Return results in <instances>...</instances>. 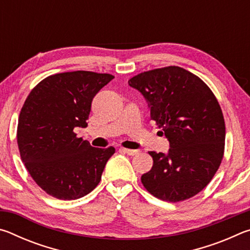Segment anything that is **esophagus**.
Wrapping results in <instances>:
<instances>
[{
    "instance_id": "1",
    "label": "esophagus",
    "mask_w": 250,
    "mask_h": 250,
    "mask_svg": "<svg viewBox=\"0 0 250 250\" xmlns=\"http://www.w3.org/2000/svg\"><path fill=\"white\" fill-rule=\"evenodd\" d=\"M122 151H124V152H125V153H126V154H129V155H135V154L140 153V151H139V150H131V149H122Z\"/></svg>"
}]
</instances>
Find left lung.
I'll use <instances>...</instances> for the list:
<instances>
[{
  "instance_id": "1",
  "label": "left lung",
  "mask_w": 250,
  "mask_h": 250,
  "mask_svg": "<svg viewBox=\"0 0 250 250\" xmlns=\"http://www.w3.org/2000/svg\"><path fill=\"white\" fill-rule=\"evenodd\" d=\"M129 84L145 96L151 120L170 142L167 154L149 152L153 167L141 176L143 186L172 203L196 195L217 172L225 149V120L216 97L179 66L143 71Z\"/></svg>"
}]
</instances>
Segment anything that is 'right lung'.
<instances>
[{
  "mask_svg": "<svg viewBox=\"0 0 250 250\" xmlns=\"http://www.w3.org/2000/svg\"><path fill=\"white\" fill-rule=\"evenodd\" d=\"M113 78L86 70L50 75L25 100L16 134L21 159L50 196L77 200L99 184L115 147L91 146L74 129L86 128L92 99Z\"/></svg>",
  "mask_w": 250,
  "mask_h": 250,
  "instance_id": "obj_1",
  "label": "right lung"
}]
</instances>
